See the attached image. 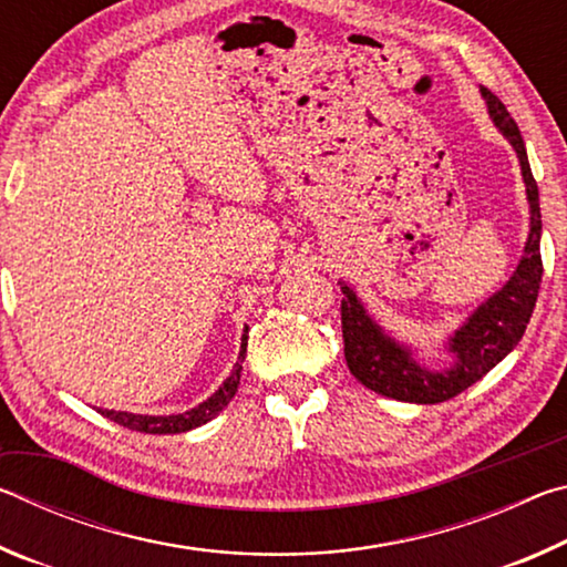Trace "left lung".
<instances>
[{
  "instance_id": "obj_1",
  "label": "left lung",
  "mask_w": 567,
  "mask_h": 567,
  "mask_svg": "<svg viewBox=\"0 0 567 567\" xmlns=\"http://www.w3.org/2000/svg\"><path fill=\"white\" fill-rule=\"evenodd\" d=\"M493 122L501 127L507 142L520 157V169L525 179L527 203H530V235L525 243V255L517 270L501 292H495L485 305H480L453 340L450 352H455V364L447 370H427L410 358V350L388 338L375 322L368 318L348 285H342V340L344 360L354 378L364 388L375 390L378 395L395 398L402 402H420V405H435L460 395L473 382L485 378L507 352H511L525 334L527 322L535 310L537 290L543 280L540 260V203H537V182L533 177L530 162H527L525 142L520 137L515 120L505 104L495 94L483 87Z\"/></svg>"
}]
</instances>
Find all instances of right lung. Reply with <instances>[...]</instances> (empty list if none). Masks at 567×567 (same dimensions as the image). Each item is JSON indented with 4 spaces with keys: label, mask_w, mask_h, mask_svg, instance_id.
<instances>
[{
    "label": "right lung",
    "mask_w": 567,
    "mask_h": 567,
    "mask_svg": "<svg viewBox=\"0 0 567 567\" xmlns=\"http://www.w3.org/2000/svg\"><path fill=\"white\" fill-rule=\"evenodd\" d=\"M247 332V330H245ZM247 352V334H243V350H239V360H245ZM239 372H243V364H235L233 375L225 380V385L219 388L213 398L205 400L203 405L192 408L182 415H167V417H155V415H134V412H114V410H100L104 417H110L117 425L127 427V430H137V433H147V435H175V433H187L192 427L205 425L207 420H213L215 415L227 408V402L235 398L237 385H239Z\"/></svg>",
    "instance_id": "obj_1"
}]
</instances>
